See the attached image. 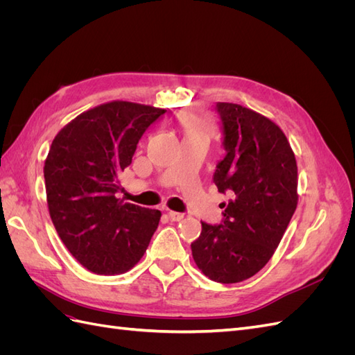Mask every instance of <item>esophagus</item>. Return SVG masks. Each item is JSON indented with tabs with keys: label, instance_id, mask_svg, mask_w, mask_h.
Instances as JSON below:
<instances>
[{
	"label": "esophagus",
	"instance_id": "obj_1",
	"mask_svg": "<svg viewBox=\"0 0 355 355\" xmlns=\"http://www.w3.org/2000/svg\"><path fill=\"white\" fill-rule=\"evenodd\" d=\"M168 218L173 220V222H179L184 219V213H179V211H168Z\"/></svg>",
	"mask_w": 355,
	"mask_h": 355
}]
</instances>
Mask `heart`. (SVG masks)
Wrapping results in <instances>:
<instances>
[{
    "label": "heart",
    "instance_id": "b5f03b06",
    "mask_svg": "<svg viewBox=\"0 0 355 355\" xmlns=\"http://www.w3.org/2000/svg\"><path fill=\"white\" fill-rule=\"evenodd\" d=\"M182 123H184V125L188 128V133L191 132H200L198 128H201L204 124V120L200 116V115H196V114H188L184 116V120H182Z\"/></svg>",
    "mask_w": 355,
    "mask_h": 355
}]
</instances>
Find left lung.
Instances as JSON below:
<instances>
[{"label": "left lung", "instance_id": "left-lung-1", "mask_svg": "<svg viewBox=\"0 0 355 355\" xmlns=\"http://www.w3.org/2000/svg\"><path fill=\"white\" fill-rule=\"evenodd\" d=\"M225 157L213 182L222 202L219 225L201 222L192 257L210 280L240 283L259 272L280 244L297 206V166L282 128L237 103L218 102Z\"/></svg>", "mask_w": 355, "mask_h": 355}]
</instances>
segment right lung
<instances>
[{
	"instance_id": "add662e5",
	"label": "right lung",
	"mask_w": 355,
	"mask_h": 355,
	"mask_svg": "<svg viewBox=\"0 0 355 355\" xmlns=\"http://www.w3.org/2000/svg\"><path fill=\"white\" fill-rule=\"evenodd\" d=\"M166 110L114 101L80 114L53 141L44 164L50 218L71 254L94 274L133 268L151 241L159 210L116 198L139 141Z\"/></svg>"
}]
</instances>
